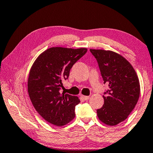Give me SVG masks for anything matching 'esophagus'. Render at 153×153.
I'll return each instance as SVG.
<instances>
[{
	"label": "esophagus",
	"mask_w": 153,
	"mask_h": 153,
	"mask_svg": "<svg viewBox=\"0 0 153 153\" xmlns=\"http://www.w3.org/2000/svg\"><path fill=\"white\" fill-rule=\"evenodd\" d=\"M82 97L84 100H88L90 98L89 96H84V95H82Z\"/></svg>",
	"instance_id": "34e87169"
}]
</instances>
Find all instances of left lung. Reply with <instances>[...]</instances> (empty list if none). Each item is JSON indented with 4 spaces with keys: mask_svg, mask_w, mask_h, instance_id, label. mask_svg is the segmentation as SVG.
<instances>
[{
    "mask_svg": "<svg viewBox=\"0 0 153 153\" xmlns=\"http://www.w3.org/2000/svg\"><path fill=\"white\" fill-rule=\"evenodd\" d=\"M96 59L104 84L108 89L104 92V105L97 110L100 120L115 126L128 117L140 97L138 77L132 65L124 57L111 51L90 49Z\"/></svg>",
    "mask_w": 153,
    "mask_h": 153,
    "instance_id": "1",
    "label": "left lung"
}]
</instances>
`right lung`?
Here are the masks:
<instances>
[{
	"instance_id": "obj_1",
	"label": "right lung",
	"mask_w": 153,
	"mask_h": 153,
	"mask_svg": "<svg viewBox=\"0 0 153 153\" xmlns=\"http://www.w3.org/2000/svg\"><path fill=\"white\" fill-rule=\"evenodd\" d=\"M87 51L86 48L51 47L41 53L29 72L28 93L33 106L43 119L62 126L75 117V108L79 103L77 96L60 90L68 79L73 65Z\"/></svg>"
}]
</instances>
